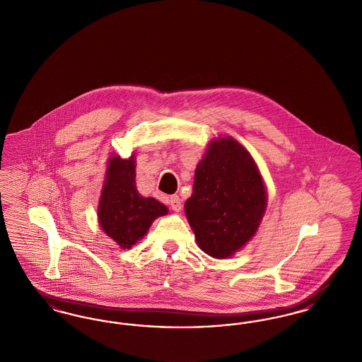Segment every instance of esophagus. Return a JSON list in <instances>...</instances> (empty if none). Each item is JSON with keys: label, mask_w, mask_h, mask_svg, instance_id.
<instances>
[{"label": "esophagus", "mask_w": 362, "mask_h": 362, "mask_svg": "<svg viewBox=\"0 0 362 362\" xmlns=\"http://www.w3.org/2000/svg\"><path fill=\"white\" fill-rule=\"evenodd\" d=\"M170 205H171V209L175 210V211H180L182 210V199L177 195H173L170 198Z\"/></svg>", "instance_id": "esophagus-1"}]
</instances>
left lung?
<instances>
[{
	"instance_id": "1",
	"label": "left lung",
	"mask_w": 362,
	"mask_h": 362,
	"mask_svg": "<svg viewBox=\"0 0 362 362\" xmlns=\"http://www.w3.org/2000/svg\"><path fill=\"white\" fill-rule=\"evenodd\" d=\"M264 207V185L245 148L230 137L211 142L185 204L201 250L213 258L232 257L255 235Z\"/></svg>"
}]
</instances>
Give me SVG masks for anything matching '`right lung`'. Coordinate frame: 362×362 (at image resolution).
Segmentation results:
<instances>
[{"label":"right lung","instance_id":"1","mask_svg":"<svg viewBox=\"0 0 362 362\" xmlns=\"http://www.w3.org/2000/svg\"><path fill=\"white\" fill-rule=\"evenodd\" d=\"M136 161L111 157L99 204V223L122 248H130L144 238L157 217L168 209L155 198H144L136 187Z\"/></svg>","mask_w":362,"mask_h":362}]
</instances>
